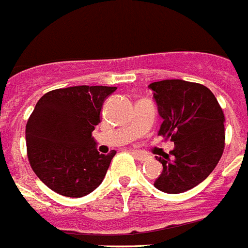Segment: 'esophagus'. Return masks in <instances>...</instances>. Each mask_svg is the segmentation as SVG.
<instances>
[{
    "label": "esophagus",
    "instance_id": "34e87169",
    "mask_svg": "<svg viewBox=\"0 0 248 248\" xmlns=\"http://www.w3.org/2000/svg\"><path fill=\"white\" fill-rule=\"evenodd\" d=\"M133 155L138 161H147L148 158H150V156H148L147 154H144V152L142 151H134Z\"/></svg>",
    "mask_w": 248,
    "mask_h": 248
}]
</instances>
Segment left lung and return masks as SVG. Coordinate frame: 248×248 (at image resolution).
Instances as JSON below:
<instances>
[{
	"instance_id": "8db88e82",
	"label": "left lung",
	"mask_w": 248,
	"mask_h": 248,
	"mask_svg": "<svg viewBox=\"0 0 248 248\" xmlns=\"http://www.w3.org/2000/svg\"><path fill=\"white\" fill-rule=\"evenodd\" d=\"M164 119L158 134L173 140V151L157 157L162 164L155 187L166 193H182L209 177L225 146L224 112L207 87L182 79L150 84Z\"/></svg>"
}]
</instances>
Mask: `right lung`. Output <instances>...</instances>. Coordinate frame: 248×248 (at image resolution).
I'll list each match as a JSON object with an SVG mask.
<instances>
[{
    "label": "right lung",
    "instance_id": "right-lung-1",
    "mask_svg": "<svg viewBox=\"0 0 248 248\" xmlns=\"http://www.w3.org/2000/svg\"><path fill=\"white\" fill-rule=\"evenodd\" d=\"M116 87L77 86L43 94L25 126L27 155L43 183L66 197H83L104 180L116 151H97L92 132Z\"/></svg>",
    "mask_w": 248,
    "mask_h": 248
}]
</instances>
